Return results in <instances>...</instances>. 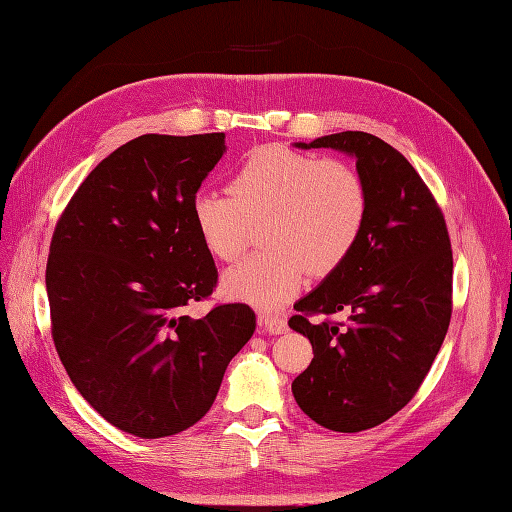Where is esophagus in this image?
I'll return each mask as SVG.
<instances>
[{
    "mask_svg": "<svg viewBox=\"0 0 512 512\" xmlns=\"http://www.w3.org/2000/svg\"><path fill=\"white\" fill-rule=\"evenodd\" d=\"M259 327H261V331H266V334H270V336H279L288 331V320L279 314H264L259 318Z\"/></svg>",
    "mask_w": 512,
    "mask_h": 512,
    "instance_id": "obj_1",
    "label": "esophagus"
}]
</instances>
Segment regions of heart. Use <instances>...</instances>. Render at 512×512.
I'll return each instance as SVG.
<instances>
[{
	"mask_svg": "<svg viewBox=\"0 0 512 512\" xmlns=\"http://www.w3.org/2000/svg\"><path fill=\"white\" fill-rule=\"evenodd\" d=\"M229 194L200 189L192 222L205 251L233 264L246 251L251 224H261L266 251L224 275L231 299L264 310L290 301L307 272L327 277L355 251L368 218L362 174L349 161L270 144L237 165Z\"/></svg>",
	"mask_w": 512,
	"mask_h": 512,
	"instance_id": "obj_1",
	"label": "heart"
}]
</instances>
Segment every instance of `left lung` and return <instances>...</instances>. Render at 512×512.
<instances>
[{
    "label": "left lung",
    "mask_w": 512,
    "mask_h": 512,
    "mask_svg": "<svg viewBox=\"0 0 512 512\" xmlns=\"http://www.w3.org/2000/svg\"><path fill=\"white\" fill-rule=\"evenodd\" d=\"M296 146L355 157L368 218L349 259L294 305L288 325L310 338L314 358L292 392L327 430H371L417 395L445 340L454 283L445 216L410 161L375 135L347 130ZM338 311L348 320L330 318Z\"/></svg>",
    "instance_id": "obj_1"
}]
</instances>
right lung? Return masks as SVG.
I'll return each instance as SVG.
<instances>
[{"mask_svg": "<svg viewBox=\"0 0 512 512\" xmlns=\"http://www.w3.org/2000/svg\"><path fill=\"white\" fill-rule=\"evenodd\" d=\"M224 150V133L141 135L95 165L56 222L45 268L54 347L91 408L133 436L205 417L257 325L244 303L183 314L218 285L192 198Z\"/></svg>", "mask_w": 512, "mask_h": 512, "instance_id": "1", "label": "right lung"}]
</instances>
